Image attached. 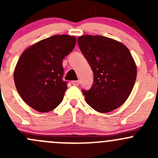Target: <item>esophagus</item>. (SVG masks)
Returning a JSON list of instances; mask_svg holds the SVG:
<instances>
[{"instance_id":"1","label":"esophagus","mask_w":158,"mask_h":158,"mask_svg":"<svg viewBox=\"0 0 158 158\" xmlns=\"http://www.w3.org/2000/svg\"><path fill=\"white\" fill-rule=\"evenodd\" d=\"M79 83H80V82H79V80L72 81V84H73V85H76V86H77V85H79Z\"/></svg>"}]
</instances>
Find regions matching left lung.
<instances>
[{"instance_id":"8db88e82","label":"left lung","mask_w":158,"mask_h":158,"mask_svg":"<svg viewBox=\"0 0 158 158\" xmlns=\"http://www.w3.org/2000/svg\"><path fill=\"white\" fill-rule=\"evenodd\" d=\"M77 41L94 75L92 87L82 89L85 102L98 112L116 109L126 101L136 80L130 51L122 43L99 35H84Z\"/></svg>"}]
</instances>
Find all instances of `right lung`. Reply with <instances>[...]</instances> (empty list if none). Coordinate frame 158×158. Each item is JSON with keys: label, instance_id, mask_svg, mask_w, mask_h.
I'll return each mask as SVG.
<instances>
[{"label": "right lung", "instance_id": "add662e5", "mask_svg": "<svg viewBox=\"0 0 158 158\" xmlns=\"http://www.w3.org/2000/svg\"><path fill=\"white\" fill-rule=\"evenodd\" d=\"M76 43L73 36L55 35L21 54L14 70V82L22 99L33 109L47 112L62 102L67 89V82L63 79V60Z\"/></svg>", "mask_w": 158, "mask_h": 158}]
</instances>
